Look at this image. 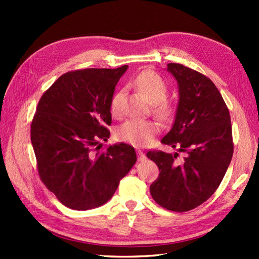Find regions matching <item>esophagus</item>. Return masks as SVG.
I'll list each match as a JSON object with an SVG mask.
<instances>
[{"mask_svg": "<svg viewBox=\"0 0 259 259\" xmlns=\"http://www.w3.org/2000/svg\"><path fill=\"white\" fill-rule=\"evenodd\" d=\"M137 156H138V160L139 161H144V160H146V155L144 152H142L141 150H137Z\"/></svg>", "mask_w": 259, "mask_h": 259, "instance_id": "obj_1", "label": "esophagus"}]
</instances>
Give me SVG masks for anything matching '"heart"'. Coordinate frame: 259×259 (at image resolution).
Returning a JSON list of instances; mask_svg holds the SVG:
<instances>
[{
	"label": "heart",
	"instance_id": "heart-1",
	"mask_svg": "<svg viewBox=\"0 0 259 259\" xmlns=\"http://www.w3.org/2000/svg\"><path fill=\"white\" fill-rule=\"evenodd\" d=\"M133 84L137 89L144 92L152 102V110L157 117L162 120L172 118L176 111L175 103L167 99L168 84L160 75L152 70H144L135 76ZM124 90L115 91L110 99L109 110L113 117H120L123 113ZM159 130L158 123L152 120L129 119L120 124L115 130V137L119 141L126 142L134 146H145L152 140Z\"/></svg>",
	"mask_w": 259,
	"mask_h": 259
}]
</instances>
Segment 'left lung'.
I'll return each mask as SVG.
<instances>
[{"label": "left lung", "instance_id": "obj_1", "mask_svg": "<svg viewBox=\"0 0 259 259\" xmlns=\"http://www.w3.org/2000/svg\"><path fill=\"white\" fill-rule=\"evenodd\" d=\"M178 82L179 103L164 145L185 153L149 150L147 157L159 168L150 194L159 206L171 211L191 210L213 195L233 158L229 110L213 82L179 63L167 64Z\"/></svg>", "mask_w": 259, "mask_h": 259}]
</instances>
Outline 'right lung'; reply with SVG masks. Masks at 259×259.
I'll list each match as a JSON object with an SVG mask.
<instances>
[{
  "instance_id": "right-lung-1",
  "label": "right lung",
  "mask_w": 259,
  "mask_h": 259,
  "mask_svg": "<svg viewBox=\"0 0 259 259\" xmlns=\"http://www.w3.org/2000/svg\"><path fill=\"white\" fill-rule=\"evenodd\" d=\"M126 68L70 71L37 103L31 141L38 176L74 210L106 203L137 161L130 145L121 142L100 151L99 144L110 136V99Z\"/></svg>"
}]
</instances>
